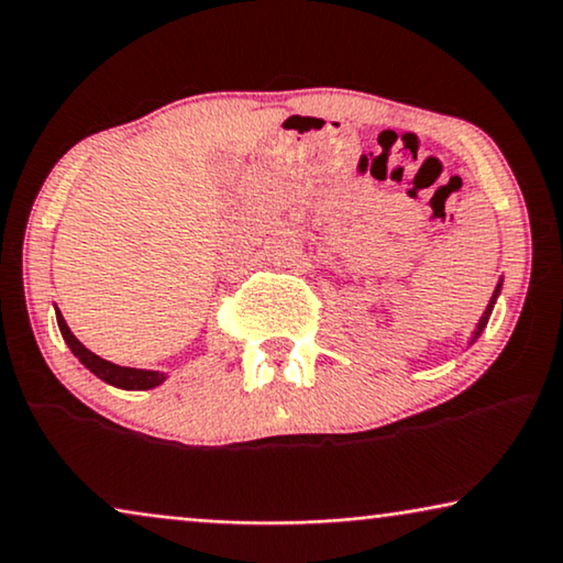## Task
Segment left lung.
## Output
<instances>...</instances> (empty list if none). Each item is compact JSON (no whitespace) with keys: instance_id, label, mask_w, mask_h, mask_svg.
Here are the masks:
<instances>
[{"instance_id":"8db88e82","label":"left lung","mask_w":563,"mask_h":563,"mask_svg":"<svg viewBox=\"0 0 563 563\" xmlns=\"http://www.w3.org/2000/svg\"><path fill=\"white\" fill-rule=\"evenodd\" d=\"M499 291H503V279H499V282H497V287H495V291H492V299H489L487 310H484V314H482V318H479V322H476V328H474V333H472V338H468L466 349H468V345H474V343H476V338H479V335L484 333V328H487V322H489V318H492V310H495V305H497V297H499Z\"/></svg>"}]
</instances>
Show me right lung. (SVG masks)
Returning a JSON list of instances; mask_svg holds the SVG:
<instances>
[{"instance_id": "1", "label": "right lung", "mask_w": 563, "mask_h": 563, "mask_svg": "<svg viewBox=\"0 0 563 563\" xmlns=\"http://www.w3.org/2000/svg\"><path fill=\"white\" fill-rule=\"evenodd\" d=\"M56 320H58V330L64 335V341L76 358L81 361L84 366L89 368L91 374L99 376L104 384L118 389H128V391H145V389H156L158 384H164L168 379V374L164 372H151V368H133V366H118L112 361L99 358L97 353H91L87 345H84L79 338L71 333V328L66 325L64 314L56 307Z\"/></svg>"}]
</instances>
